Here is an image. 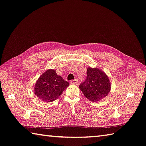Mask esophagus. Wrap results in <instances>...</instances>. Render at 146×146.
Instances as JSON below:
<instances>
[{
  "label": "esophagus",
  "instance_id": "esophagus-1",
  "mask_svg": "<svg viewBox=\"0 0 146 146\" xmlns=\"http://www.w3.org/2000/svg\"><path fill=\"white\" fill-rule=\"evenodd\" d=\"M70 84H78V81L77 79H74V80L70 81Z\"/></svg>",
  "mask_w": 146,
  "mask_h": 146
}]
</instances>
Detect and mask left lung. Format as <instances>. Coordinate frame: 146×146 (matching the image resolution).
I'll list each match as a JSON object with an SVG mask.
<instances>
[{"mask_svg": "<svg viewBox=\"0 0 146 146\" xmlns=\"http://www.w3.org/2000/svg\"><path fill=\"white\" fill-rule=\"evenodd\" d=\"M79 88L85 97L95 102L109 94L111 85L109 77L104 71L98 68L88 67L86 78Z\"/></svg>", "mask_w": 146, "mask_h": 146, "instance_id": "1", "label": "left lung"}]
</instances>
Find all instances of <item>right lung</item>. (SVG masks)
Masks as SVG:
<instances>
[{
  "label": "right lung",
  "instance_id": "add662e5",
  "mask_svg": "<svg viewBox=\"0 0 146 146\" xmlns=\"http://www.w3.org/2000/svg\"><path fill=\"white\" fill-rule=\"evenodd\" d=\"M69 86V82L57 75L56 70L48 69L40 76L34 86V93L46 102L56 100Z\"/></svg>",
  "mask_w": 146,
  "mask_h": 146
}]
</instances>
